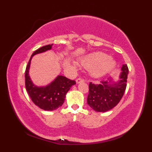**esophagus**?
Wrapping results in <instances>:
<instances>
[{
    "label": "esophagus",
    "instance_id": "1",
    "mask_svg": "<svg viewBox=\"0 0 152 152\" xmlns=\"http://www.w3.org/2000/svg\"><path fill=\"white\" fill-rule=\"evenodd\" d=\"M76 82L77 84H78V83L83 82V80L82 79V78H78L76 80Z\"/></svg>",
    "mask_w": 152,
    "mask_h": 152
}]
</instances>
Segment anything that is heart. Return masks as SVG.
<instances>
[{
  "label": "heart",
  "instance_id": "heart-1",
  "mask_svg": "<svg viewBox=\"0 0 152 152\" xmlns=\"http://www.w3.org/2000/svg\"><path fill=\"white\" fill-rule=\"evenodd\" d=\"M82 65L89 69L90 74L95 78H100L106 75L115 69L116 62L113 59H108L107 55L95 53L89 55L82 60Z\"/></svg>",
  "mask_w": 152,
  "mask_h": 152
}]
</instances>
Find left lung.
Returning <instances> with one entry per match:
<instances>
[{
  "instance_id": "8db88e82",
  "label": "left lung",
  "mask_w": 152,
  "mask_h": 152,
  "mask_svg": "<svg viewBox=\"0 0 152 152\" xmlns=\"http://www.w3.org/2000/svg\"><path fill=\"white\" fill-rule=\"evenodd\" d=\"M129 69L124 64L121 69L119 78L114 80L110 78L102 81L101 84L89 83L88 104L93 110L99 112H105L112 109L120 101L127 86Z\"/></svg>"
}]
</instances>
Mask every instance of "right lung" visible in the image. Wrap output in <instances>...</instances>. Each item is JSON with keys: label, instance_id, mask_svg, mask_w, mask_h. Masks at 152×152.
<instances>
[{"label": "right lung", "instance_id": "right-lung-1", "mask_svg": "<svg viewBox=\"0 0 152 152\" xmlns=\"http://www.w3.org/2000/svg\"><path fill=\"white\" fill-rule=\"evenodd\" d=\"M53 44L47 45L36 50L32 54L25 70V87L31 100L40 108L46 111H53L63 105L66 95L71 87L76 84L74 80L65 76L58 75L46 86H38L32 81L29 70L32 58L35 55L42 53L51 50Z\"/></svg>", "mask_w": 152, "mask_h": 152}]
</instances>
